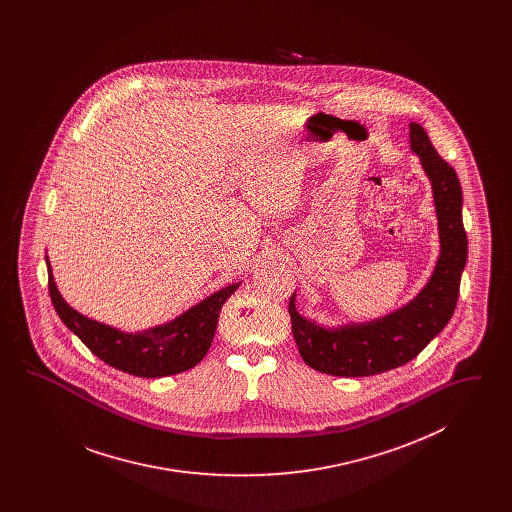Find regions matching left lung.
Returning <instances> with one entry per match:
<instances>
[{"instance_id":"1","label":"left lung","mask_w":512,"mask_h":512,"mask_svg":"<svg viewBox=\"0 0 512 512\" xmlns=\"http://www.w3.org/2000/svg\"><path fill=\"white\" fill-rule=\"evenodd\" d=\"M411 147L434 188L441 240L436 270L407 307L380 320L341 326L340 330H326L301 317L295 311L293 293L288 305L293 338L303 361L318 372L357 378L405 365L438 336L455 313L468 255L461 182L416 122L411 124Z\"/></svg>"}]
</instances>
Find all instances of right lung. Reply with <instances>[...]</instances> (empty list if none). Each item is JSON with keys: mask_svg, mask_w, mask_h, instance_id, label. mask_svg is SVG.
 I'll list each match as a JSON object with an SVG mask.
<instances>
[{"mask_svg": "<svg viewBox=\"0 0 512 512\" xmlns=\"http://www.w3.org/2000/svg\"><path fill=\"white\" fill-rule=\"evenodd\" d=\"M48 288L59 318L103 363L132 376L161 378L184 372L205 357L217 332L220 309L240 284L213 293L186 315L146 334H124L76 313L57 292L49 263Z\"/></svg>", "mask_w": 512, "mask_h": 512, "instance_id": "add662e5", "label": "right lung"}]
</instances>
